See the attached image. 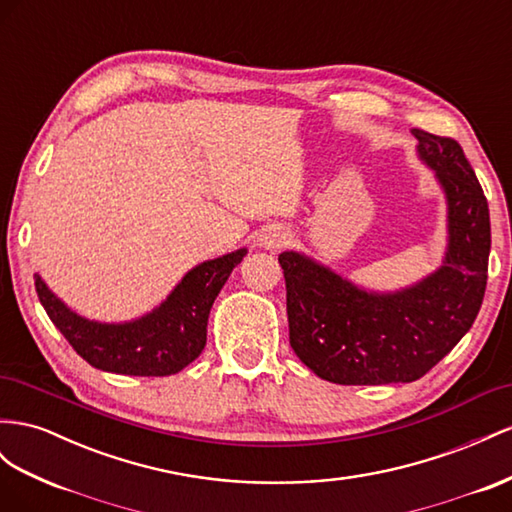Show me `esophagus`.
<instances>
[{
  "label": "esophagus",
  "instance_id": "34e87169",
  "mask_svg": "<svg viewBox=\"0 0 512 512\" xmlns=\"http://www.w3.org/2000/svg\"><path fill=\"white\" fill-rule=\"evenodd\" d=\"M288 232L280 226H269L258 234V247H265V250H278V247L286 245Z\"/></svg>",
  "mask_w": 512,
  "mask_h": 512
}]
</instances>
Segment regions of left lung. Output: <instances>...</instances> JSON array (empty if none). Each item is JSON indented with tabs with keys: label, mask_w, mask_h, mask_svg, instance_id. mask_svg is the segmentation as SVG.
Masks as SVG:
<instances>
[{
	"label": "left lung",
	"mask_w": 512,
	"mask_h": 512,
	"mask_svg": "<svg viewBox=\"0 0 512 512\" xmlns=\"http://www.w3.org/2000/svg\"><path fill=\"white\" fill-rule=\"evenodd\" d=\"M418 157L448 206L441 267L377 293L301 252H282L290 347L316 377L340 385L411 383L444 359L476 321L487 288L489 204L463 148L420 129Z\"/></svg>",
	"instance_id": "1"
}]
</instances>
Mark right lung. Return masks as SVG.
Here are the masks:
<instances>
[{
  "instance_id": "1",
  "label": "right lung",
  "mask_w": 512,
  "mask_h": 512,
  "mask_svg": "<svg viewBox=\"0 0 512 512\" xmlns=\"http://www.w3.org/2000/svg\"><path fill=\"white\" fill-rule=\"evenodd\" d=\"M247 254L245 247L200 262L140 319L99 323L79 316L36 273V293L53 325L94 368L131 377H168L189 366L206 344V323L219 290Z\"/></svg>"
}]
</instances>
